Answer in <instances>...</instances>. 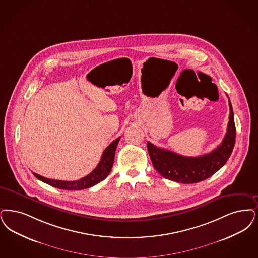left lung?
Returning a JSON list of instances; mask_svg holds the SVG:
<instances>
[{
    "label": "left lung",
    "mask_w": 258,
    "mask_h": 258,
    "mask_svg": "<svg viewBox=\"0 0 258 258\" xmlns=\"http://www.w3.org/2000/svg\"><path fill=\"white\" fill-rule=\"evenodd\" d=\"M229 121L222 143L211 153L197 157H187L158 148L148 142V152L155 170L167 179L181 183H197L214 175L227 163L236 137L233 109L228 99Z\"/></svg>",
    "instance_id": "obj_1"
}]
</instances>
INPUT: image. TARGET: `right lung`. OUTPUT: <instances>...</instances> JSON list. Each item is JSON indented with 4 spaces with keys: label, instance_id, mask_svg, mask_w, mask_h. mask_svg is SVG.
<instances>
[{
    "label": "right lung",
    "instance_id": "1",
    "mask_svg": "<svg viewBox=\"0 0 258 258\" xmlns=\"http://www.w3.org/2000/svg\"><path fill=\"white\" fill-rule=\"evenodd\" d=\"M120 137L115 139L111 144L109 145L104 151L101 157V160L98 166L93 170L89 175H85L83 178L75 181H64V180H56V179H50L44 177L40 175L33 173V175L41 180L43 182L49 185L63 189V190H83L89 188L91 186L96 185L97 183L101 182L106 176L109 175L112 166H113L114 157H115V151L117 145L119 143Z\"/></svg>",
    "mask_w": 258,
    "mask_h": 258
}]
</instances>
